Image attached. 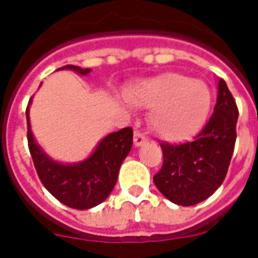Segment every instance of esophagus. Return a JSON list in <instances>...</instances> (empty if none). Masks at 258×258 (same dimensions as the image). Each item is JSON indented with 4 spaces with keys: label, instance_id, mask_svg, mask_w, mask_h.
<instances>
[{
    "label": "esophagus",
    "instance_id": "obj_1",
    "mask_svg": "<svg viewBox=\"0 0 258 258\" xmlns=\"http://www.w3.org/2000/svg\"><path fill=\"white\" fill-rule=\"evenodd\" d=\"M146 142V137L142 133H141L140 130H135L134 131V145L135 146H141L144 145Z\"/></svg>",
    "mask_w": 258,
    "mask_h": 258
}]
</instances>
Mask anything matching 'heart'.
Here are the masks:
<instances>
[{
  "instance_id": "b5f03b06",
  "label": "heart",
  "mask_w": 258,
  "mask_h": 258,
  "mask_svg": "<svg viewBox=\"0 0 258 258\" xmlns=\"http://www.w3.org/2000/svg\"><path fill=\"white\" fill-rule=\"evenodd\" d=\"M131 101L152 109V128L162 138L181 141L195 134L205 121L210 95L203 83L173 73L141 84Z\"/></svg>"
}]
</instances>
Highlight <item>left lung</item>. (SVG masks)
Instances as JSON below:
<instances>
[{"label":"left lung","instance_id":"1","mask_svg":"<svg viewBox=\"0 0 258 258\" xmlns=\"http://www.w3.org/2000/svg\"><path fill=\"white\" fill-rule=\"evenodd\" d=\"M238 116L236 102L221 79L214 112L194 141L160 144L163 166L153 182L170 202L194 206L218 189L235 149Z\"/></svg>","mask_w":258,"mask_h":258}]
</instances>
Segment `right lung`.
I'll return each instance as SVG.
<instances>
[{"mask_svg":"<svg viewBox=\"0 0 258 258\" xmlns=\"http://www.w3.org/2000/svg\"><path fill=\"white\" fill-rule=\"evenodd\" d=\"M80 74L90 73V69L66 64ZM31 99L29 101L30 105ZM27 117V142L38 178L48 192L68 207L87 210L106 199L116 185L118 170L133 146V128L125 127L105 137L95 152L87 160L77 164H60L53 162L41 151L33 138Z\"/></svg>","mask_w":258,"mask_h":258,"instance_id":"obj_1","label":"right lung"}]
</instances>
